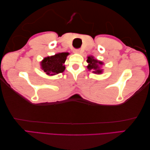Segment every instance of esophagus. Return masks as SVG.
<instances>
[{
	"instance_id": "obj_1",
	"label": "esophagus",
	"mask_w": 150,
	"mask_h": 150,
	"mask_svg": "<svg viewBox=\"0 0 150 150\" xmlns=\"http://www.w3.org/2000/svg\"><path fill=\"white\" fill-rule=\"evenodd\" d=\"M73 52H74L75 53H79V52H80V50L78 49H75L74 51H73Z\"/></svg>"
}]
</instances>
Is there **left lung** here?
I'll use <instances>...</instances> for the list:
<instances>
[{
    "instance_id": "8db88e82",
    "label": "left lung",
    "mask_w": 150,
    "mask_h": 150,
    "mask_svg": "<svg viewBox=\"0 0 150 150\" xmlns=\"http://www.w3.org/2000/svg\"><path fill=\"white\" fill-rule=\"evenodd\" d=\"M87 62L88 63L87 68L89 71L91 70L92 72L97 74H100L103 72V69H101L100 68V66L103 64V62L94 59L93 56H89L88 57Z\"/></svg>"
}]
</instances>
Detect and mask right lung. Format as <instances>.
I'll return each instance as SVG.
<instances>
[{"label":"right lung","instance_id":"1","mask_svg":"<svg viewBox=\"0 0 150 150\" xmlns=\"http://www.w3.org/2000/svg\"><path fill=\"white\" fill-rule=\"evenodd\" d=\"M69 53L63 52L45 57L40 62L41 68L47 75H55L62 73L65 69L64 64Z\"/></svg>","mask_w":150,"mask_h":150}]
</instances>
